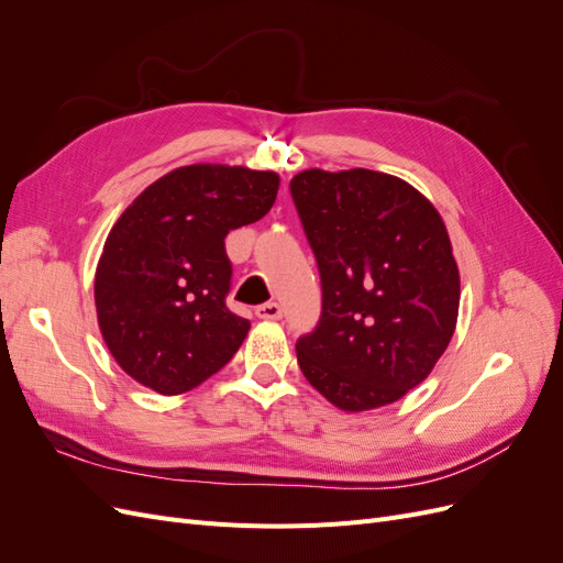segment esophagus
I'll list each match as a JSON object with an SVG mask.
<instances>
[{
	"mask_svg": "<svg viewBox=\"0 0 563 563\" xmlns=\"http://www.w3.org/2000/svg\"><path fill=\"white\" fill-rule=\"evenodd\" d=\"M255 314L261 319H282V305L279 302H263L255 308Z\"/></svg>",
	"mask_w": 563,
	"mask_h": 563,
	"instance_id": "obj_1",
	"label": "esophagus"
}]
</instances>
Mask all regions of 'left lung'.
<instances>
[{
    "label": "left lung",
    "instance_id": "1",
    "mask_svg": "<svg viewBox=\"0 0 563 563\" xmlns=\"http://www.w3.org/2000/svg\"><path fill=\"white\" fill-rule=\"evenodd\" d=\"M288 187L321 277V317L296 343L302 376L352 413L401 399L455 331L444 220L416 187L368 168H310Z\"/></svg>",
    "mask_w": 563,
    "mask_h": 563
}]
</instances>
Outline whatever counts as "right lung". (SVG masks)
I'll return each instance as SVG.
<instances>
[{
	"label": "right lung",
	"instance_id": "1",
	"mask_svg": "<svg viewBox=\"0 0 563 563\" xmlns=\"http://www.w3.org/2000/svg\"><path fill=\"white\" fill-rule=\"evenodd\" d=\"M277 190L275 172L192 164L152 183L119 216L93 296L106 345L133 380L183 395L240 350L251 321L225 302V236L261 220Z\"/></svg>",
	"mask_w": 563,
	"mask_h": 563
}]
</instances>
